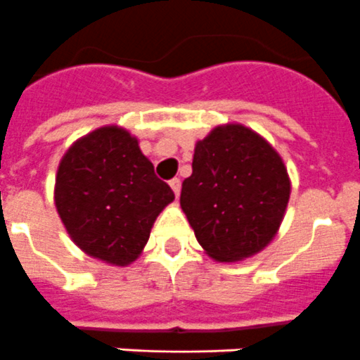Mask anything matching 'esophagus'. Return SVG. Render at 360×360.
<instances>
[{"mask_svg": "<svg viewBox=\"0 0 360 360\" xmlns=\"http://www.w3.org/2000/svg\"><path fill=\"white\" fill-rule=\"evenodd\" d=\"M169 186H171V189H173L174 196L178 198V195H180V189H182V186H180V180H178V178H173V180L169 182Z\"/></svg>", "mask_w": 360, "mask_h": 360, "instance_id": "esophagus-1", "label": "esophagus"}]
</instances>
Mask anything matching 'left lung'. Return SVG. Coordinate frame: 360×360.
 I'll list each match as a JSON object with an SVG mask.
<instances>
[{
  "label": "left lung",
  "mask_w": 360,
  "mask_h": 360,
  "mask_svg": "<svg viewBox=\"0 0 360 360\" xmlns=\"http://www.w3.org/2000/svg\"><path fill=\"white\" fill-rule=\"evenodd\" d=\"M290 191L287 165L274 146L243 124L227 122L195 144L180 207L209 257L236 263L274 240Z\"/></svg>",
  "instance_id": "8db88e82"
}]
</instances>
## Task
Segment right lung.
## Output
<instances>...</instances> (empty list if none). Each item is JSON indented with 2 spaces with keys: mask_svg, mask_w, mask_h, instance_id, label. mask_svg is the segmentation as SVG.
<instances>
[{
  "mask_svg": "<svg viewBox=\"0 0 360 360\" xmlns=\"http://www.w3.org/2000/svg\"><path fill=\"white\" fill-rule=\"evenodd\" d=\"M173 200L139 139L117 124L77 139L57 167L53 203L70 240L108 265L136 262L155 219Z\"/></svg>",
  "mask_w": 360,
  "mask_h": 360,
  "instance_id": "add662e5",
  "label": "right lung"
}]
</instances>
